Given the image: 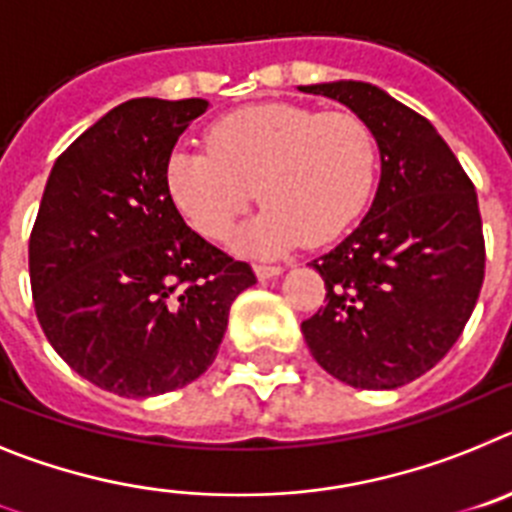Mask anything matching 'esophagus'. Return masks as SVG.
Segmentation results:
<instances>
[{
    "mask_svg": "<svg viewBox=\"0 0 512 512\" xmlns=\"http://www.w3.org/2000/svg\"><path fill=\"white\" fill-rule=\"evenodd\" d=\"M281 273H283L281 265H255L257 281H268V278H275V275H281Z\"/></svg>",
    "mask_w": 512,
    "mask_h": 512,
    "instance_id": "1",
    "label": "esophagus"
}]
</instances>
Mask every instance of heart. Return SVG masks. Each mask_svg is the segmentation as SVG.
<instances>
[{
  "label": "heart",
  "instance_id": "b5f03b06",
  "mask_svg": "<svg viewBox=\"0 0 512 512\" xmlns=\"http://www.w3.org/2000/svg\"><path fill=\"white\" fill-rule=\"evenodd\" d=\"M373 182L376 141L358 115L288 102L224 115L208 131V149L177 146L164 164L170 201L211 242L229 237L257 188L268 206L237 247L260 257L340 237L366 208Z\"/></svg>",
  "mask_w": 512,
  "mask_h": 512
}]
</instances>
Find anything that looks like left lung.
Wrapping results in <instances>:
<instances>
[{
  "mask_svg": "<svg viewBox=\"0 0 512 512\" xmlns=\"http://www.w3.org/2000/svg\"><path fill=\"white\" fill-rule=\"evenodd\" d=\"M348 105L379 144L366 219L311 262L327 304L301 322L314 361L355 389H397L453 348L484 281L474 185L428 118L366 82L299 87Z\"/></svg>",
  "mask_w": 512,
  "mask_h": 512,
  "instance_id": "1",
  "label": "left lung"
}]
</instances>
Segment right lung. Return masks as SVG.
I'll return each mask as SVG.
<instances>
[{
  "label": "right lung",
  "mask_w": 512,
  "mask_h": 512,
  "mask_svg": "<svg viewBox=\"0 0 512 512\" xmlns=\"http://www.w3.org/2000/svg\"><path fill=\"white\" fill-rule=\"evenodd\" d=\"M201 97H139L56 159L30 231V288L53 350L118 397L195 381L224 340L231 301L257 278L195 234L164 188Z\"/></svg>",
  "instance_id": "right-lung-1"
}]
</instances>
